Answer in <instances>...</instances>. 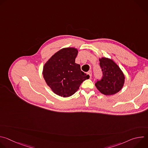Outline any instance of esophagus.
Segmentation results:
<instances>
[{"label": "esophagus", "instance_id": "esophagus-1", "mask_svg": "<svg viewBox=\"0 0 148 148\" xmlns=\"http://www.w3.org/2000/svg\"><path fill=\"white\" fill-rule=\"evenodd\" d=\"M88 74L90 75V77H91V76H92V72H91V71H89L88 72Z\"/></svg>", "mask_w": 148, "mask_h": 148}]
</instances>
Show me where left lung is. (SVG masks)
I'll return each instance as SVG.
<instances>
[{
	"label": "left lung",
	"instance_id": "obj_1",
	"mask_svg": "<svg viewBox=\"0 0 148 148\" xmlns=\"http://www.w3.org/2000/svg\"><path fill=\"white\" fill-rule=\"evenodd\" d=\"M99 61L103 77L95 83V87L101 93L105 95L115 94L124 85L125 75L112 59L102 57L99 58Z\"/></svg>",
	"mask_w": 148,
	"mask_h": 148
}]
</instances>
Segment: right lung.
<instances>
[{
    "instance_id": "right-lung-1",
    "label": "right lung",
    "mask_w": 148,
    "mask_h": 148,
    "mask_svg": "<svg viewBox=\"0 0 148 148\" xmlns=\"http://www.w3.org/2000/svg\"><path fill=\"white\" fill-rule=\"evenodd\" d=\"M78 50L63 48L54 54L45 64L43 75L47 86L56 94L69 97L75 94L81 83L90 78L75 62Z\"/></svg>"
}]
</instances>
